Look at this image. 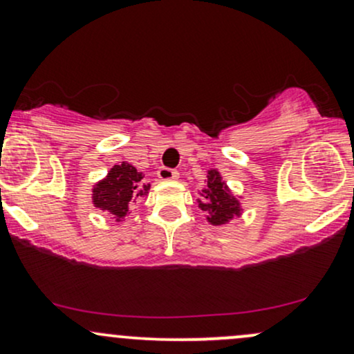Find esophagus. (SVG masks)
<instances>
[{
    "label": "esophagus",
    "instance_id": "obj_1",
    "mask_svg": "<svg viewBox=\"0 0 354 354\" xmlns=\"http://www.w3.org/2000/svg\"><path fill=\"white\" fill-rule=\"evenodd\" d=\"M158 178L163 181H176L180 178V173L176 169H169V168H160L158 169Z\"/></svg>",
    "mask_w": 354,
    "mask_h": 354
}]
</instances>
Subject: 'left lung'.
I'll list each match as a JSON object with an SVG mask.
<instances>
[{
    "label": "left lung",
    "mask_w": 354,
    "mask_h": 354,
    "mask_svg": "<svg viewBox=\"0 0 354 354\" xmlns=\"http://www.w3.org/2000/svg\"><path fill=\"white\" fill-rule=\"evenodd\" d=\"M206 178H208V181H206L205 188L201 189V200H198V206L201 211L208 213L206 219H208L209 225L223 226L233 218L241 216V201L231 193L218 169H208Z\"/></svg>",
    "instance_id": "8db88e82"
}]
</instances>
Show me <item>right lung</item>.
Returning <instances> with one entry per match:
<instances>
[{"mask_svg": "<svg viewBox=\"0 0 354 354\" xmlns=\"http://www.w3.org/2000/svg\"><path fill=\"white\" fill-rule=\"evenodd\" d=\"M143 178V173L126 161L115 165L103 180L93 186V205L101 211H108L116 221H123L129 213V205L148 194L151 185H145Z\"/></svg>", "mask_w": 354, "mask_h": 354, "instance_id": "1", "label": "right lung"}]
</instances>
